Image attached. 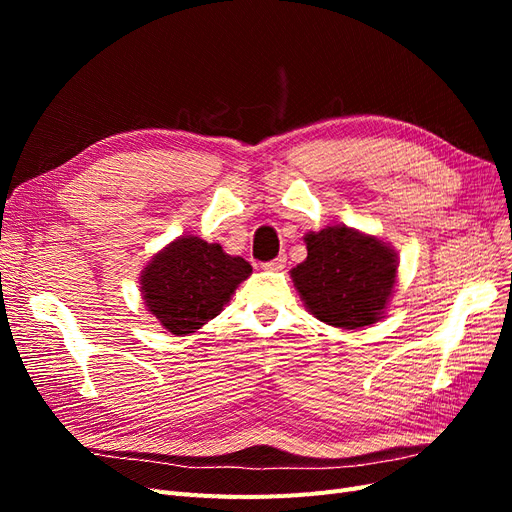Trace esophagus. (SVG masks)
I'll return each mask as SVG.
<instances>
[{
    "mask_svg": "<svg viewBox=\"0 0 512 512\" xmlns=\"http://www.w3.org/2000/svg\"><path fill=\"white\" fill-rule=\"evenodd\" d=\"M284 267H286V256L284 254H280L269 262H262V269H267V271H282Z\"/></svg>",
    "mask_w": 512,
    "mask_h": 512,
    "instance_id": "esophagus-1",
    "label": "esophagus"
}]
</instances>
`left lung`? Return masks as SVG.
I'll return each mask as SVG.
<instances>
[{
  "label": "left lung",
  "instance_id": "left-lung-1",
  "mask_svg": "<svg viewBox=\"0 0 512 512\" xmlns=\"http://www.w3.org/2000/svg\"><path fill=\"white\" fill-rule=\"evenodd\" d=\"M305 243L307 258L290 277L309 312L339 329H361L380 320L397 277L391 247L346 226L309 232Z\"/></svg>",
  "mask_w": 512,
  "mask_h": 512
}]
</instances>
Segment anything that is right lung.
<instances>
[{
    "label": "right lung",
    "mask_w": 512,
    "mask_h": 512,
    "mask_svg": "<svg viewBox=\"0 0 512 512\" xmlns=\"http://www.w3.org/2000/svg\"><path fill=\"white\" fill-rule=\"evenodd\" d=\"M252 265L220 243L179 237L151 258L141 275L149 312L173 335H188L218 316Z\"/></svg>",
    "instance_id": "right-lung-1"
}]
</instances>
